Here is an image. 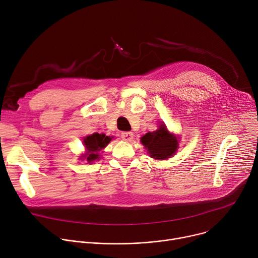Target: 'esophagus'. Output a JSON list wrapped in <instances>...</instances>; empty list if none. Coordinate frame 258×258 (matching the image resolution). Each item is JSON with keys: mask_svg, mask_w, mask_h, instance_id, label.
<instances>
[{"mask_svg": "<svg viewBox=\"0 0 258 258\" xmlns=\"http://www.w3.org/2000/svg\"><path fill=\"white\" fill-rule=\"evenodd\" d=\"M121 138L125 142H131L134 139V134L132 132H123L121 133Z\"/></svg>", "mask_w": 258, "mask_h": 258, "instance_id": "34e87169", "label": "esophagus"}]
</instances>
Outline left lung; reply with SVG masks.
<instances>
[{
  "instance_id": "1",
  "label": "left lung",
  "mask_w": 258,
  "mask_h": 258,
  "mask_svg": "<svg viewBox=\"0 0 258 258\" xmlns=\"http://www.w3.org/2000/svg\"><path fill=\"white\" fill-rule=\"evenodd\" d=\"M141 143L145 146L150 157L159 160L170 158L178 148L177 138L168 132L164 123H161L156 131L143 136Z\"/></svg>"
}]
</instances>
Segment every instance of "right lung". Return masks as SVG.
I'll return each instance as SVG.
<instances>
[{"mask_svg":"<svg viewBox=\"0 0 258 258\" xmlns=\"http://www.w3.org/2000/svg\"><path fill=\"white\" fill-rule=\"evenodd\" d=\"M111 140L112 138L110 136L108 137V136H105L104 134L100 135L98 133L86 137L84 139V145L86 147L87 153L83 157L87 158V161L89 163L99 159L100 158L99 151L104 149Z\"/></svg>","mask_w":258,"mask_h":258,"instance_id":"obj_1","label":"right lung"}]
</instances>
